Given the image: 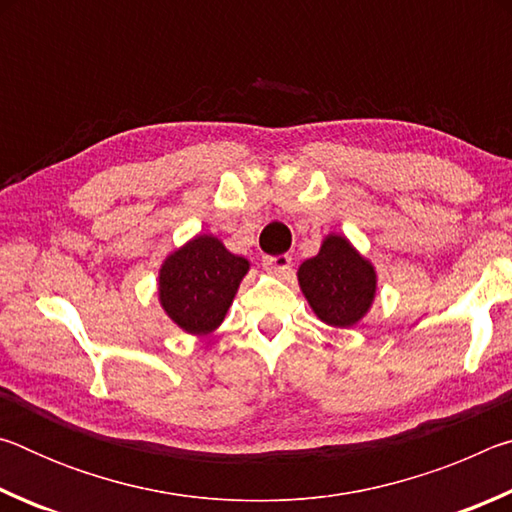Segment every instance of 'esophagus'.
I'll use <instances>...</instances> for the list:
<instances>
[{"label":"esophagus","mask_w":512,"mask_h":512,"mask_svg":"<svg viewBox=\"0 0 512 512\" xmlns=\"http://www.w3.org/2000/svg\"><path fill=\"white\" fill-rule=\"evenodd\" d=\"M264 268L271 275L287 277L291 273V257L289 255H268L264 257Z\"/></svg>","instance_id":"34e87169"}]
</instances>
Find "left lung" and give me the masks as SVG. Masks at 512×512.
I'll use <instances>...</instances> for the list:
<instances>
[{"label": "left lung", "instance_id": "obj_1", "mask_svg": "<svg viewBox=\"0 0 512 512\" xmlns=\"http://www.w3.org/2000/svg\"><path fill=\"white\" fill-rule=\"evenodd\" d=\"M298 284L314 314L332 327H354L368 314L377 293V271L352 241L327 235L318 255L298 268Z\"/></svg>", "mask_w": 512, "mask_h": 512}]
</instances>
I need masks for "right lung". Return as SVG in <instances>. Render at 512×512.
Returning a JSON list of instances; mask_svg holds the SVG:
<instances>
[{"label":"right lung","instance_id":"1","mask_svg":"<svg viewBox=\"0 0 512 512\" xmlns=\"http://www.w3.org/2000/svg\"><path fill=\"white\" fill-rule=\"evenodd\" d=\"M248 271V259L230 253L219 237L196 235L164 257L160 307L173 325L201 339L223 323Z\"/></svg>","mask_w":512,"mask_h":512}]
</instances>
